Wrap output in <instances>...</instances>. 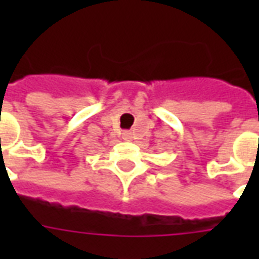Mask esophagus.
I'll return each instance as SVG.
<instances>
[{"mask_svg": "<svg viewBox=\"0 0 259 259\" xmlns=\"http://www.w3.org/2000/svg\"><path fill=\"white\" fill-rule=\"evenodd\" d=\"M123 140H125V141H132V140H133V136H132V133H129V132H125V133H123Z\"/></svg>", "mask_w": 259, "mask_h": 259, "instance_id": "1", "label": "esophagus"}]
</instances>
